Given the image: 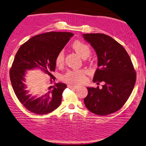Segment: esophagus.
Returning a JSON list of instances; mask_svg holds the SVG:
<instances>
[{
    "mask_svg": "<svg viewBox=\"0 0 146 146\" xmlns=\"http://www.w3.org/2000/svg\"><path fill=\"white\" fill-rule=\"evenodd\" d=\"M70 88H74V89H77L78 88V86H77V85H73V84H69L68 86Z\"/></svg>",
    "mask_w": 146,
    "mask_h": 146,
    "instance_id": "1",
    "label": "esophagus"
}]
</instances>
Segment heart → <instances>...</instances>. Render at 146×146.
Segmentation results:
<instances>
[{
    "label": "heart",
    "mask_w": 146,
    "mask_h": 146,
    "mask_svg": "<svg viewBox=\"0 0 146 146\" xmlns=\"http://www.w3.org/2000/svg\"><path fill=\"white\" fill-rule=\"evenodd\" d=\"M72 48L82 58H86L91 54L89 46L80 41L74 42L72 44ZM64 52L61 50L55 57V64L57 66H61L64 64ZM62 79L71 84H82L86 79V71L84 70H70L62 76Z\"/></svg>",
    "instance_id": "obj_1"
}]
</instances>
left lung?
I'll use <instances>...</instances> for the list:
<instances>
[{"mask_svg":"<svg viewBox=\"0 0 146 146\" xmlns=\"http://www.w3.org/2000/svg\"><path fill=\"white\" fill-rule=\"evenodd\" d=\"M86 40L98 55V68L93 82H103L102 89L87 87L84 101L90 112L107 115L119 110L125 104L136 82V72L129 55L123 46L103 34H84Z\"/></svg>","mask_w":146,"mask_h":146,"instance_id":"left-lung-1","label":"left lung"}]
</instances>
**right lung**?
<instances>
[{"label": "right lung", "instance_id": "add662e5", "mask_svg": "<svg viewBox=\"0 0 146 146\" xmlns=\"http://www.w3.org/2000/svg\"><path fill=\"white\" fill-rule=\"evenodd\" d=\"M73 34L67 32H50L29 39L18 49L9 71L11 82L17 98L30 112L38 115L47 114L61 103L66 85L56 83L52 73L55 69V57ZM36 67L50 76V86L47 94L37 99L28 95L24 84L25 71Z\"/></svg>", "mask_w": 146, "mask_h": 146}]
</instances>
